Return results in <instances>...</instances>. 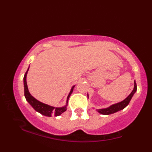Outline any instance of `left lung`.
<instances>
[{
  "mask_svg": "<svg viewBox=\"0 0 152 152\" xmlns=\"http://www.w3.org/2000/svg\"><path fill=\"white\" fill-rule=\"evenodd\" d=\"M137 89V83L136 82L134 81V88L132 90V91L131 92V94L128 96L126 97L124 100L121 101V102L116 103V104H112L109 107L107 108H104V109H96V111H98L99 114H104V115H109L111 114H114V113L117 112L118 111H121V110L124 109L125 107H126L128 106V104H129L131 99H132L133 97L134 94L136 93ZM88 97V94H87Z\"/></svg>",
  "mask_w": 152,
  "mask_h": 152,
  "instance_id": "obj_1",
  "label": "left lung"
}]
</instances>
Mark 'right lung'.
I'll return each instance as SVG.
<instances>
[{"label":"right lung","instance_id":"1","mask_svg":"<svg viewBox=\"0 0 152 152\" xmlns=\"http://www.w3.org/2000/svg\"><path fill=\"white\" fill-rule=\"evenodd\" d=\"M29 67L28 68V70L26 72L25 75H24L23 77V84H24V96H25V98L26 99L28 104L32 106L34 109L36 110V111L40 114H41L43 116H48V117H50L52 116V115H54L56 116H60L62 113H64V111H66L67 109V106H68V101H69V97H70L71 94H72L73 90H74V88L75 87L73 86L71 87L70 92H69V95L67 96V100H66V105H64L62 107H55V106H52L50 105H48V104H43V103L39 102V101L37 100L36 99H35L34 96L30 94L29 92L28 88V85L27 82H26V77H27V74L28 71Z\"/></svg>","mask_w":152,"mask_h":152}]
</instances>
